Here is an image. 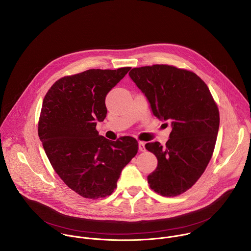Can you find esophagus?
I'll use <instances>...</instances> for the list:
<instances>
[{"label":"esophagus","instance_id":"esophagus-1","mask_svg":"<svg viewBox=\"0 0 251 251\" xmlns=\"http://www.w3.org/2000/svg\"><path fill=\"white\" fill-rule=\"evenodd\" d=\"M138 148H139V150H140L141 152L146 151V148H145V142H143V141H139V142H138Z\"/></svg>","mask_w":251,"mask_h":251}]
</instances>
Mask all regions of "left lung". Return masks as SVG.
Returning <instances> with one entry per match:
<instances>
[{
	"label": "left lung",
	"mask_w": 251,
	"mask_h": 251,
	"mask_svg": "<svg viewBox=\"0 0 251 251\" xmlns=\"http://www.w3.org/2000/svg\"><path fill=\"white\" fill-rule=\"evenodd\" d=\"M128 75L154 116L172 126L165 147L160 142L145 145L158 159L148 183L162 196H178L198 181L211 159L220 121L217 105L207 85L191 71L162 64L133 68Z\"/></svg>",
	"instance_id": "1"
}]
</instances>
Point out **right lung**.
Returning a JSON list of instances; mask_svg holds the SVG:
<instances>
[{"label": "right lung", "instance_id": "add662e5", "mask_svg": "<svg viewBox=\"0 0 251 251\" xmlns=\"http://www.w3.org/2000/svg\"><path fill=\"white\" fill-rule=\"evenodd\" d=\"M130 70L90 69L56 81L43 100L38 133L59 177L86 199L110 196L123 168L137 154L135 138L111 141L100 136L108 92Z\"/></svg>", "mask_w": 251, "mask_h": 251}]
</instances>
